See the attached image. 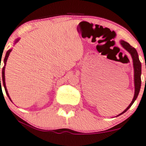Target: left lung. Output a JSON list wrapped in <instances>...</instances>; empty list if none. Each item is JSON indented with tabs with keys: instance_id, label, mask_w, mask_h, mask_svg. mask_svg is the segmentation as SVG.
Wrapping results in <instances>:
<instances>
[{
	"instance_id": "left-lung-1",
	"label": "left lung",
	"mask_w": 146,
	"mask_h": 146,
	"mask_svg": "<svg viewBox=\"0 0 146 146\" xmlns=\"http://www.w3.org/2000/svg\"><path fill=\"white\" fill-rule=\"evenodd\" d=\"M121 44L124 48L127 50L129 53L132 56V60H133V65H134V69H135V96H134L133 100L131 102V104L129 105L128 107L126 108L125 110L121 114H119L118 116L121 115V114H123L124 112H125L130 108L132 106V105L133 104V103L135 102L136 99L138 96V94L140 91L141 88V63L140 60H139L138 54H137V50L135 48H134L133 47L131 46L128 42L124 41V40H121ZM117 116V117H118Z\"/></svg>"
}]
</instances>
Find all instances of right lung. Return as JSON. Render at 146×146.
<instances>
[{
  "instance_id": "obj_1",
  "label": "right lung",
  "mask_w": 146,
  "mask_h": 146,
  "mask_svg": "<svg viewBox=\"0 0 146 146\" xmlns=\"http://www.w3.org/2000/svg\"><path fill=\"white\" fill-rule=\"evenodd\" d=\"M19 39H17V40H16V42H16L19 41ZM11 52V50H8V51L7 52V53H6L5 57V58H4V63H5V65H6V62H7V58H8V56H9V53H10ZM2 78H3V86H4V88H5V90L6 94H7V96H8V97H9V99L11 100L10 97H9V94H8V92H7V88H6V86H5V66L3 67V70H2ZM0 83H1V77H0Z\"/></svg>"
}]
</instances>
